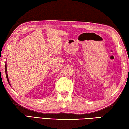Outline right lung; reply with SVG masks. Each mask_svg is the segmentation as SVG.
I'll return each mask as SVG.
<instances>
[{"instance_id": "1", "label": "right lung", "mask_w": 129, "mask_h": 129, "mask_svg": "<svg viewBox=\"0 0 129 129\" xmlns=\"http://www.w3.org/2000/svg\"><path fill=\"white\" fill-rule=\"evenodd\" d=\"M5 72H6V78H7V81L8 82L10 86H11V84H10V82L9 81V79H8V74H7V64L6 62V64H5Z\"/></svg>"}]
</instances>
